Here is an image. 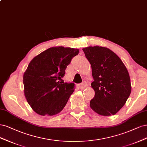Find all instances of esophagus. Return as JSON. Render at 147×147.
I'll return each mask as SVG.
<instances>
[{
	"mask_svg": "<svg viewBox=\"0 0 147 147\" xmlns=\"http://www.w3.org/2000/svg\"><path fill=\"white\" fill-rule=\"evenodd\" d=\"M78 86L80 88H84V87H86V82H82L81 84H80L78 85Z\"/></svg>",
	"mask_w": 147,
	"mask_h": 147,
	"instance_id": "esophagus-1",
	"label": "esophagus"
}]
</instances>
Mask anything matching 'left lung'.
Masks as SVG:
<instances>
[{
	"label": "left lung",
	"instance_id": "8db88e82",
	"mask_svg": "<svg viewBox=\"0 0 147 147\" xmlns=\"http://www.w3.org/2000/svg\"><path fill=\"white\" fill-rule=\"evenodd\" d=\"M84 53L91 64L94 96L90 107L104 116L114 115L125 105L131 92L128 71L121 60L109 49L89 46Z\"/></svg>",
	"mask_w": 147,
	"mask_h": 147
}]
</instances>
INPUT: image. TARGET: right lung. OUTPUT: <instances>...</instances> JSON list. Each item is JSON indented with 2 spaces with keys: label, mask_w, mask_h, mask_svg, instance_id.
Instances as JSON below:
<instances>
[{
  "label": "right lung",
  "mask_w": 147,
  "mask_h": 147,
  "mask_svg": "<svg viewBox=\"0 0 147 147\" xmlns=\"http://www.w3.org/2000/svg\"><path fill=\"white\" fill-rule=\"evenodd\" d=\"M79 49L62 46L49 48L33 59L23 76L24 94L38 114L54 115L62 111L74 92V84L59 80Z\"/></svg>",
  "instance_id": "right-lung-1"
}]
</instances>
